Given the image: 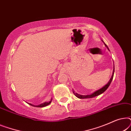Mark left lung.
Segmentation results:
<instances>
[{
	"instance_id": "8db88e82",
	"label": "left lung",
	"mask_w": 131,
	"mask_h": 131,
	"mask_svg": "<svg viewBox=\"0 0 131 131\" xmlns=\"http://www.w3.org/2000/svg\"><path fill=\"white\" fill-rule=\"evenodd\" d=\"M104 44H105V46H106V47L107 48V49H108L109 50L108 48V46H107V45L105 44V43H104ZM114 72V70H113V75H112V78H111V79H110V80H109V82H108V83H107V85H105L101 89H99V90H98V91H95V92L93 93V94H91V95H79V94H77V93H74V91H73V94H74L75 95V96H77V97L79 98H80V99H84V98H93V97H95V96H96L99 95H100V94H103V93L104 92H105V91L107 90V89L108 88L109 86H110V83H111V82H112V80H113V78Z\"/></svg>"
}]
</instances>
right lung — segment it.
Segmentation results:
<instances>
[{"label":"right lung","instance_id":"right-lung-1","mask_svg":"<svg viewBox=\"0 0 131 131\" xmlns=\"http://www.w3.org/2000/svg\"><path fill=\"white\" fill-rule=\"evenodd\" d=\"M51 101H52V100H51ZM51 101H49V102H45V103H42V104H41L38 105H34L31 104H30V103H29V104H30V105H32V106H33V107H43L47 106L48 105H49V104L51 103Z\"/></svg>","mask_w":131,"mask_h":131}]
</instances>
